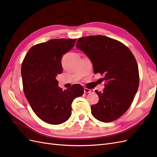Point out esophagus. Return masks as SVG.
<instances>
[{
    "instance_id": "esophagus-1",
    "label": "esophagus",
    "mask_w": 157,
    "mask_h": 157,
    "mask_svg": "<svg viewBox=\"0 0 157 157\" xmlns=\"http://www.w3.org/2000/svg\"><path fill=\"white\" fill-rule=\"evenodd\" d=\"M91 92H92L91 89H87V88H86V87L84 88V93H91Z\"/></svg>"
}]
</instances>
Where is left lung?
Here are the masks:
<instances>
[{
	"label": "left lung",
	"mask_w": 157,
	"mask_h": 157,
	"mask_svg": "<svg viewBox=\"0 0 157 157\" xmlns=\"http://www.w3.org/2000/svg\"><path fill=\"white\" fill-rule=\"evenodd\" d=\"M75 46L91 60L94 73L105 75L103 91L95 90L99 101L91 106L93 116L102 122L117 120L131 106L139 87L138 66L133 53L122 43L103 35L79 38Z\"/></svg>",
	"instance_id": "left-lung-1"
}]
</instances>
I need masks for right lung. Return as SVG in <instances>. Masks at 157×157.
<instances>
[{"label":"right lung","instance_id":"1","mask_svg":"<svg viewBox=\"0 0 157 157\" xmlns=\"http://www.w3.org/2000/svg\"><path fill=\"white\" fill-rule=\"evenodd\" d=\"M76 39H55L31 47L22 62L21 74L25 96L43 122L58 125L71 114L75 98L83 95L79 84L62 91L56 77L62 71L61 59L74 46Z\"/></svg>","mask_w":157,"mask_h":157}]
</instances>
